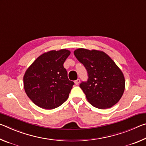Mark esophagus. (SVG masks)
I'll return each mask as SVG.
<instances>
[{"label": "esophagus", "mask_w": 146, "mask_h": 146, "mask_svg": "<svg viewBox=\"0 0 146 146\" xmlns=\"http://www.w3.org/2000/svg\"><path fill=\"white\" fill-rule=\"evenodd\" d=\"M80 79H77V80H76L75 81V84L76 85H78V84L80 83Z\"/></svg>", "instance_id": "esophagus-1"}]
</instances>
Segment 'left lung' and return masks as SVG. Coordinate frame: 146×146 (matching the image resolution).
<instances>
[{
  "mask_svg": "<svg viewBox=\"0 0 146 146\" xmlns=\"http://www.w3.org/2000/svg\"><path fill=\"white\" fill-rule=\"evenodd\" d=\"M74 55L88 71V80L80 87L88 102L98 109L115 105L123 95L125 78L115 62L104 51L96 49L78 48Z\"/></svg>",
  "mask_w": 146,
  "mask_h": 146,
  "instance_id": "obj_1",
  "label": "left lung"
}]
</instances>
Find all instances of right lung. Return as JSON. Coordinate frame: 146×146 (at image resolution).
I'll list each match as a JSON object with an SVG mask.
<instances>
[{
	"label": "right lung",
	"instance_id": "add662e5",
	"mask_svg": "<svg viewBox=\"0 0 146 146\" xmlns=\"http://www.w3.org/2000/svg\"><path fill=\"white\" fill-rule=\"evenodd\" d=\"M70 51L62 49L42 54L24 75L26 95L35 104L46 110L58 108L69 97L74 82L69 80L63 64Z\"/></svg>",
	"mask_w": 146,
	"mask_h": 146
}]
</instances>
